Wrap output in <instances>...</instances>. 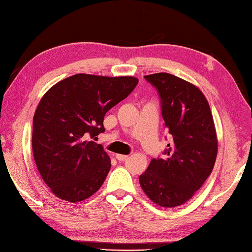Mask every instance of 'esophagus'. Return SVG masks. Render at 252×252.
Returning a JSON list of instances; mask_svg holds the SVG:
<instances>
[{
    "mask_svg": "<svg viewBox=\"0 0 252 252\" xmlns=\"http://www.w3.org/2000/svg\"><path fill=\"white\" fill-rule=\"evenodd\" d=\"M116 158L118 159V161H125L127 156L126 155H116Z\"/></svg>",
    "mask_w": 252,
    "mask_h": 252,
    "instance_id": "obj_1",
    "label": "esophagus"
}]
</instances>
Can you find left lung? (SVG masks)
I'll return each mask as SVG.
<instances>
[{
  "label": "left lung",
  "instance_id": "1",
  "mask_svg": "<svg viewBox=\"0 0 252 252\" xmlns=\"http://www.w3.org/2000/svg\"><path fill=\"white\" fill-rule=\"evenodd\" d=\"M144 79L159 93L171 142L139 177L140 186L155 203L178 207L192 198L215 165L218 140L211 110L195 85L176 75L162 72Z\"/></svg>",
  "mask_w": 252,
  "mask_h": 252
}]
</instances>
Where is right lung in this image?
<instances>
[{
  "instance_id": "right-lung-1",
  "label": "right lung",
  "mask_w": 252,
  "mask_h": 252,
  "mask_svg": "<svg viewBox=\"0 0 252 252\" xmlns=\"http://www.w3.org/2000/svg\"><path fill=\"white\" fill-rule=\"evenodd\" d=\"M133 76L75 74L54 84L33 118L32 149L42 179L58 198L79 202L103 185L111 161L101 144L108 111L134 90Z\"/></svg>"
}]
</instances>
